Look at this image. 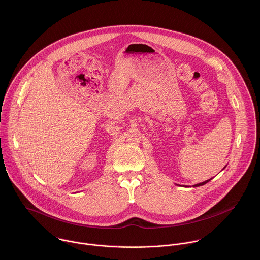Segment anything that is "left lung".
<instances>
[{"label": "left lung", "instance_id": "1", "mask_svg": "<svg viewBox=\"0 0 260 260\" xmlns=\"http://www.w3.org/2000/svg\"><path fill=\"white\" fill-rule=\"evenodd\" d=\"M223 168H225V166H224ZM211 180H212V178H211V179L206 180V181H204V182H202V183H199V184H195V185H194V187H199V186H203V185H205L206 183H208V182H209V181H211Z\"/></svg>", "mask_w": 260, "mask_h": 260}]
</instances>
